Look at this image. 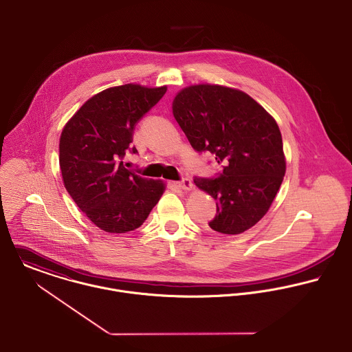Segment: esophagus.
<instances>
[{
  "mask_svg": "<svg viewBox=\"0 0 352 352\" xmlns=\"http://www.w3.org/2000/svg\"><path fill=\"white\" fill-rule=\"evenodd\" d=\"M178 186L182 189V190H190L193 188V182L189 179V178H182L181 181L177 182Z\"/></svg>",
  "mask_w": 352,
  "mask_h": 352,
  "instance_id": "esophagus-1",
  "label": "esophagus"
}]
</instances>
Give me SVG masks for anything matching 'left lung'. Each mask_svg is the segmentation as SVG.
Instances as JSON below:
<instances>
[{
    "label": "left lung",
    "mask_w": 352,
    "mask_h": 352,
    "mask_svg": "<svg viewBox=\"0 0 352 352\" xmlns=\"http://www.w3.org/2000/svg\"><path fill=\"white\" fill-rule=\"evenodd\" d=\"M173 113L192 148L210 152L222 170L195 184L217 200L208 226L240 234L269 211L285 175L283 137L276 120L244 91L196 85L181 90Z\"/></svg>",
    "instance_id": "1"
}]
</instances>
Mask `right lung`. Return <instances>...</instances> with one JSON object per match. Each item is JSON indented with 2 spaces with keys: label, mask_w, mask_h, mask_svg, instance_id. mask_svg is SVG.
<instances>
[{
  "label": "right lung",
  "mask_w": 352,
  "mask_h": 352,
  "mask_svg": "<svg viewBox=\"0 0 352 352\" xmlns=\"http://www.w3.org/2000/svg\"><path fill=\"white\" fill-rule=\"evenodd\" d=\"M167 87L122 85L87 100L63 129L58 162L64 186L82 212L101 230L126 233L140 228L163 195L160 181L127 170L126 153L135 124Z\"/></svg>",
  "instance_id": "add662e5"
}]
</instances>
